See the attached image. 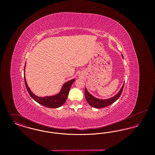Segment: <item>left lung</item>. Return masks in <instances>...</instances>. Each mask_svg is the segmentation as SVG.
<instances>
[{"instance_id":"1","label":"left lung","mask_w":155,"mask_h":155,"mask_svg":"<svg viewBox=\"0 0 155 155\" xmlns=\"http://www.w3.org/2000/svg\"><path fill=\"white\" fill-rule=\"evenodd\" d=\"M121 56L123 58V54H121ZM124 85V83L123 84L122 87L118 91V93L115 96L111 97L109 99H106L97 98L96 97L93 96L91 94H90L87 88H85V99H86L87 101L88 102V103H89V104L93 107L97 108V109H101V108L107 107V106L110 105L111 104L116 102L118 99L123 92Z\"/></svg>"}]
</instances>
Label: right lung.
<instances>
[{
  "instance_id": "1",
  "label": "right lung",
  "mask_w": 155,
  "mask_h": 155,
  "mask_svg": "<svg viewBox=\"0 0 155 155\" xmlns=\"http://www.w3.org/2000/svg\"><path fill=\"white\" fill-rule=\"evenodd\" d=\"M26 66V63L25 64L24 67V81L26 88L27 89L30 96L37 103H39L40 104L44 106L45 107L49 108H58L61 106L66 101L67 96L68 95V92L70 89L71 88V85L74 81H75V79L71 80L70 81H67L65 82L63 86L61 87L60 91L59 92L54 95L52 96H46L44 97L37 96L35 95L30 89L25 79V68Z\"/></svg>"
}]
</instances>
